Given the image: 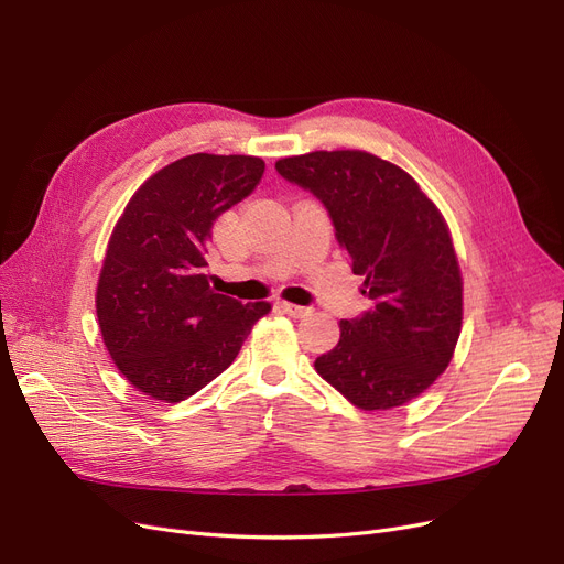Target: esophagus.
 Here are the masks:
<instances>
[{
    "instance_id": "obj_1",
    "label": "esophagus",
    "mask_w": 564,
    "mask_h": 564,
    "mask_svg": "<svg viewBox=\"0 0 564 564\" xmlns=\"http://www.w3.org/2000/svg\"><path fill=\"white\" fill-rule=\"evenodd\" d=\"M279 306H281V311H285L292 317H306V315H311L308 306H297V304H288V302H281Z\"/></svg>"
}]
</instances>
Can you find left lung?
I'll use <instances>...</instances> for the list:
<instances>
[{"label": "left lung", "instance_id": "1", "mask_svg": "<svg viewBox=\"0 0 564 564\" xmlns=\"http://www.w3.org/2000/svg\"><path fill=\"white\" fill-rule=\"evenodd\" d=\"M276 173L327 209L373 304L340 321L317 373L361 410L420 397L447 369L460 334L463 283L445 218L405 170L366 152L290 156Z\"/></svg>", "mask_w": 564, "mask_h": 564}]
</instances>
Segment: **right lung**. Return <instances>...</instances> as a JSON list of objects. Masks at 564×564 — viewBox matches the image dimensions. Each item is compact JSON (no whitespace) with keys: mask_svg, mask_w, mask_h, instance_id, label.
I'll list each match as a JSON object with an SVG mask.
<instances>
[{"mask_svg":"<svg viewBox=\"0 0 564 564\" xmlns=\"http://www.w3.org/2000/svg\"><path fill=\"white\" fill-rule=\"evenodd\" d=\"M258 156L191 154L147 180L115 226L96 315L104 343L142 394L180 403L221 376L267 302L218 295L207 249L218 216L260 184Z\"/></svg>","mask_w":564,"mask_h":564,"instance_id":"1","label":"right lung"}]
</instances>
